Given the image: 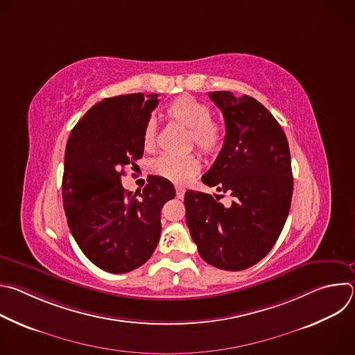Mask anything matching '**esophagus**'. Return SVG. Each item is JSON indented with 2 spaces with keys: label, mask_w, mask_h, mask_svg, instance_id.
<instances>
[{
  "label": "esophagus",
  "mask_w": 355,
  "mask_h": 355,
  "mask_svg": "<svg viewBox=\"0 0 355 355\" xmlns=\"http://www.w3.org/2000/svg\"><path fill=\"white\" fill-rule=\"evenodd\" d=\"M175 192H177V198H180V199H182L184 195H185V189L181 188V187H177V188H175Z\"/></svg>",
  "instance_id": "esophagus-1"
}]
</instances>
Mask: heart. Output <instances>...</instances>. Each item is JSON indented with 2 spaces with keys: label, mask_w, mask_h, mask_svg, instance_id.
Returning <instances> with one entry per match:
<instances>
[{
  "label": "heart",
  "mask_w": 355,
  "mask_h": 355,
  "mask_svg": "<svg viewBox=\"0 0 355 355\" xmlns=\"http://www.w3.org/2000/svg\"><path fill=\"white\" fill-rule=\"evenodd\" d=\"M167 116L188 128V143L195 144L202 153L214 155L222 147L223 130L219 123L211 119V110L189 95L175 98L167 108ZM143 144L146 148L156 144V122L151 119L143 130ZM156 173L177 185L187 184L200 168L199 159L195 155L159 157L153 164Z\"/></svg>",
  "instance_id": "heart-1"
}]
</instances>
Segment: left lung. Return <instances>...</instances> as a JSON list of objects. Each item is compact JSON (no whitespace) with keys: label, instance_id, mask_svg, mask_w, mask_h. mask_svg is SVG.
Returning <instances> with one entry per match:
<instances>
[{"label":"left lung","instance_id":"8db88e82","mask_svg":"<svg viewBox=\"0 0 355 355\" xmlns=\"http://www.w3.org/2000/svg\"><path fill=\"white\" fill-rule=\"evenodd\" d=\"M226 125L223 147L204 184L230 193L187 191L185 211L191 237L208 264L241 271L263 260L286 222L293 191L289 146L284 130L257 99L229 91L209 92Z\"/></svg>","mask_w":355,"mask_h":355}]
</instances>
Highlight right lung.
<instances>
[{"instance_id": "add662e5", "label": "right lung", "mask_w": 355, "mask_h": 355, "mask_svg": "<svg viewBox=\"0 0 355 355\" xmlns=\"http://www.w3.org/2000/svg\"><path fill=\"white\" fill-rule=\"evenodd\" d=\"M157 94H128L96 103L70 133L63 173V207L85 257L111 274L129 272L153 254L162 233V208L173 184L153 177L139 193L121 177L143 156V130Z\"/></svg>"}]
</instances>
